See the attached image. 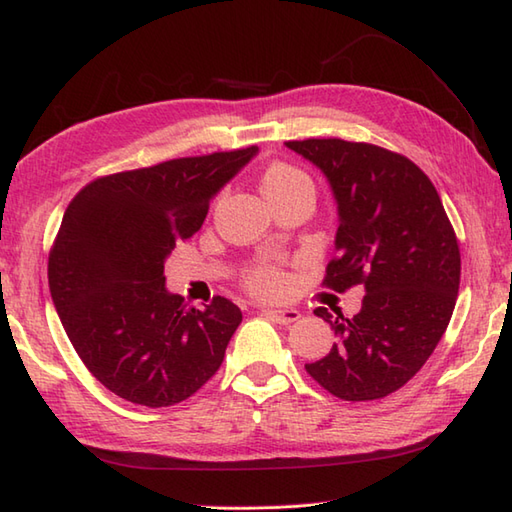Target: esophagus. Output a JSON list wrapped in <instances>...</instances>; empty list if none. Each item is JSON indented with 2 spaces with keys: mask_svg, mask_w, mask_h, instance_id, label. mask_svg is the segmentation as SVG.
<instances>
[{
  "mask_svg": "<svg viewBox=\"0 0 512 512\" xmlns=\"http://www.w3.org/2000/svg\"><path fill=\"white\" fill-rule=\"evenodd\" d=\"M262 312H264V317H268L270 321H275V323H281V325L295 323V321L301 319L299 310H292V308H284V310H281V308H264Z\"/></svg>",
  "mask_w": 512,
  "mask_h": 512,
  "instance_id": "34e87169",
  "label": "esophagus"
}]
</instances>
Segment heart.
I'll return each instance as SVG.
<instances>
[{
  "instance_id": "b5f03b06",
  "label": "heart",
  "mask_w": 512,
  "mask_h": 512,
  "mask_svg": "<svg viewBox=\"0 0 512 512\" xmlns=\"http://www.w3.org/2000/svg\"><path fill=\"white\" fill-rule=\"evenodd\" d=\"M301 184H310L308 176L301 169L288 165V162H270L262 173V191L268 200H275L279 195L301 187ZM244 284L257 297H279L286 290L288 279L279 268L259 264L248 270Z\"/></svg>"
}]
</instances>
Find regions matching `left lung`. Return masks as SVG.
I'll use <instances>...</instances> for the list:
<instances>
[{"mask_svg": "<svg viewBox=\"0 0 512 512\" xmlns=\"http://www.w3.org/2000/svg\"><path fill=\"white\" fill-rule=\"evenodd\" d=\"M286 147L325 173L339 204L323 286L365 288L352 319L314 310L339 343L306 372L341 400L385 398L420 372L447 330L460 288L458 237L433 182L407 156L343 138Z\"/></svg>", "mask_w": 512, "mask_h": 512, "instance_id": "left-lung-1", "label": "left lung"}]
</instances>
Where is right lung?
<instances>
[{"label":"right lung","mask_w":512,"mask_h":512,"mask_svg":"<svg viewBox=\"0 0 512 512\" xmlns=\"http://www.w3.org/2000/svg\"><path fill=\"white\" fill-rule=\"evenodd\" d=\"M257 147L110 173L74 195L48 257L68 339L92 376L143 407L193 396L224 361L242 310H204L165 288V259L202 226L209 202Z\"/></svg>","instance_id":"1"}]
</instances>
